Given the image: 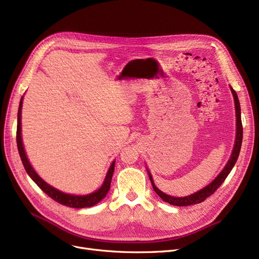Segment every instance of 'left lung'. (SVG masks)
<instances>
[{"instance_id":"left-lung-1","label":"left lung","mask_w":259,"mask_h":259,"mask_svg":"<svg viewBox=\"0 0 259 259\" xmlns=\"http://www.w3.org/2000/svg\"><path fill=\"white\" fill-rule=\"evenodd\" d=\"M231 91L233 93L234 97V102H235V110H236V124H237V131H236V141H235V146L233 149L232 155L230 157V160L228 161L227 166L225 167V169L222 171V173L217 176V178L210 184L208 185L206 188L201 189L200 191L190 195V196H186V197H173V196H169L165 193H162L160 190H158L156 188V186L153 183L152 176L149 173V179L151 181L153 190L157 193V195L166 202H169L170 205L173 206H179V207H185V206H191V205H195V203H199L205 200L207 197L211 196L217 189L221 187V185L225 182V180L227 179V176L229 175V173L231 172V170L233 169L235 162L238 158L239 152H240V148H241V143H242V124H241V116H240V105H239V101L237 98V94L235 92V90L231 87Z\"/></svg>"}]
</instances>
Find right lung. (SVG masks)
I'll use <instances>...</instances> for the list:
<instances>
[{
    "label": "right lung",
    "mask_w": 259,
    "mask_h": 259,
    "mask_svg": "<svg viewBox=\"0 0 259 259\" xmlns=\"http://www.w3.org/2000/svg\"><path fill=\"white\" fill-rule=\"evenodd\" d=\"M22 103H23V98L21 99L20 106H19V111H18V127H17V145H18V150L22 159V162L24 165V168L26 172L28 173V175L31 178V180L43 190V191L51 197L53 200L58 201L61 205L67 206V207H71V208H89L94 205H97L99 201H101L106 194L108 193L109 189H110L111 185V180H112V175L114 172V165L115 162L113 161L111 167L109 168V171L107 173L106 180L103 184V186L98 190L97 192L91 193L89 195L85 196H75V195H69V194H65L59 190L52 188L48 184H46L39 176L35 173L31 165L29 164L28 159H27V156L25 154V150L23 147L22 143V138H21V109H22Z\"/></svg>",
    "instance_id": "add662e5"
}]
</instances>
